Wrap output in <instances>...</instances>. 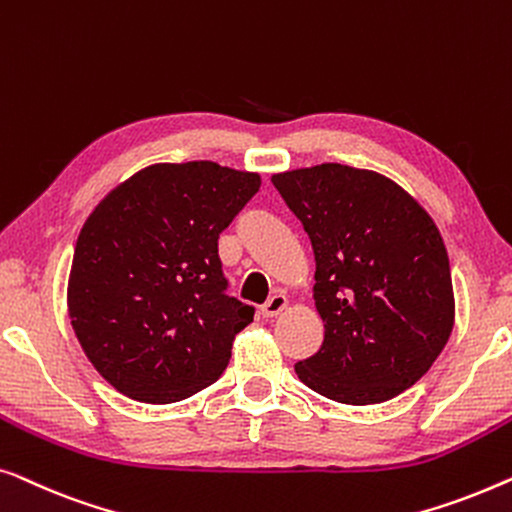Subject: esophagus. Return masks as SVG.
Wrapping results in <instances>:
<instances>
[{
	"label": "esophagus",
	"instance_id": "34e87169",
	"mask_svg": "<svg viewBox=\"0 0 512 512\" xmlns=\"http://www.w3.org/2000/svg\"><path fill=\"white\" fill-rule=\"evenodd\" d=\"M285 306H287L285 294H273V297L259 308V313H262V318H276L278 313L285 311Z\"/></svg>",
	"mask_w": 512,
	"mask_h": 512
}]
</instances>
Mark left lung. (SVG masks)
Segmentation results:
<instances>
[{"instance_id": "left-lung-1", "label": "left lung", "mask_w": 512, "mask_h": 512, "mask_svg": "<svg viewBox=\"0 0 512 512\" xmlns=\"http://www.w3.org/2000/svg\"><path fill=\"white\" fill-rule=\"evenodd\" d=\"M315 255L325 341L294 364L322 397L369 406L431 369L455 325L448 250L429 213L376 171L318 164L271 178Z\"/></svg>"}]
</instances>
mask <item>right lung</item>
Returning a JSON list of instances; mask_svg holds the SVG:
<instances>
[{
    "mask_svg": "<svg viewBox=\"0 0 512 512\" xmlns=\"http://www.w3.org/2000/svg\"><path fill=\"white\" fill-rule=\"evenodd\" d=\"M259 176L215 162L153 164L99 201L78 234L69 318L92 366L143 403L213 385L255 308L227 294L218 239Z\"/></svg>",
    "mask_w": 512,
    "mask_h": 512,
    "instance_id": "right-lung-1",
    "label": "right lung"
}]
</instances>
